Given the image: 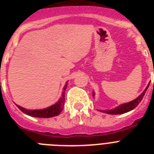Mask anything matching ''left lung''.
Instances as JSON below:
<instances>
[{"mask_svg": "<svg viewBox=\"0 0 154 154\" xmlns=\"http://www.w3.org/2000/svg\"><path fill=\"white\" fill-rule=\"evenodd\" d=\"M149 85L146 86L145 90H144L143 92L142 93H141L140 95L137 98V99H135L134 100H133V101L130 102V103H124V104L120 105V106H119L114 108L113 109L100 110V111H101V112H105V113L114 114V115H116V114H123V113H125V112H130V111L133 110V109H135L136 107L138 106L139 103H140L141 100H142L143 98L144 95H145V93H146V89H147L148 87H149ZM92 96H95V93H94V92H93V94H92Z\"/></svg>", "mask_w": 154, "mask_h": 154, "instance_id": "8db88e82", "label": "left lung"}]
</instances>
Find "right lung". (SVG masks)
<instances>
[{
  "label": "right lung",
  "mask_w": 154,
  "mask_h": 154,
  "mask_svg": "<svg viewBox=\"0 0 154 154\" xmlns=\"http://www.w3.org/2000/svg\"><path fill=\"white\" fill-rule=\"evenodd\" d=\"M66 87H67V82H66L65 87L63 88V92H62V96L59 99V100L55 104L52 105V106L48 107V108L43 109L28 110L17 105V108L21 111H22L24 113L31 116H33V117L50 118L59 115L62 111V109H63L64 105H65V90L66 89Z\"/></svg>",
  "instance_id": "1"
}]
</instances>
